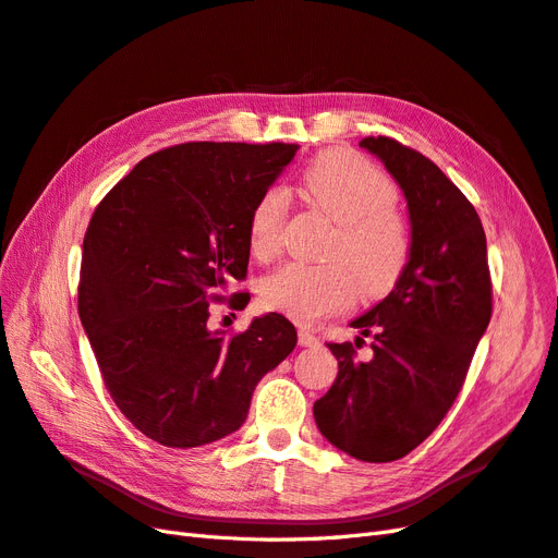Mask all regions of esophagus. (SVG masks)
Segmentation results:
<instances>
[{
  "label": "esophagus",
  "instance_id": "34e87169",
  "mask_svg": "<svg viewBox=\"0 0 558 558\" xmlns=\"http://www.w3.org/2000/svg\"><path fill=\"white\" fill-rule=\"evenodd\" d=\"M298 342H300V347H316L318 344V337L312 330H307V328H300L298 330Z\"/></svg>",
  "mask_w": 558,
  "mask_h": 558
}]
</instances>
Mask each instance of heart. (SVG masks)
<instances>
[{
	"label": "heart",
	"instance_id": "obj_1",
	"mask_svg": "<svg viewBox=\"0 0 558 558\" xmlns=\"http://www.w3.org/2000/svg\"><path fill=\"white\" fill-rule=\"evenodd\" d=\"M300 189L312 207L335 221L326 244V258L332 260L283 263L272 269L260 283L263 305L298 324H316L349 307L356 286L365 298L391 291L412 253L408 221L393 209V179L356 154L330 150L307 167ZM286 211L289 199L281 189H269L256 199L248 214L253 256L267 260L279 251Z\"/></svg>",
	"mask_w": 558,
	"mask_h": 558
}]
</instances>
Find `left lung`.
<instances>
[{
    "mask_svg": "<svg viewBox=\"0 0 558 558\" xmlns=\"http://www.w3.org/2000/svg\"><path fill=\"white\" fill-rule=\"evenodd\" d=\"M408 199L412 253L396 289L351 326L373 335L375 356L328 344L337 379L314 402L320 435L367 463L398 461L440 426L492 320V275L475 207L418 150L365 137ZM356 337V347L363 342Z\"/></svg>",
    "mask_w": 558,
    "mask_h": 558,
    "instance_id": "1",
    "label": "left lung"
}]
</instances>
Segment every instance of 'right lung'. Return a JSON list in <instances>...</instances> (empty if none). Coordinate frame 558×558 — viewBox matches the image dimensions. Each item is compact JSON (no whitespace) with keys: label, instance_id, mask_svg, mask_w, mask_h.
Wrapping results in <instances>:
<instances>
[{"label":"right lung","instance_id":"1","mask_svg":"<svg viewBox=\"0 0 558 558\" xmlns=\"http://www.w3.org/2000/svg\"><path fill=\"white\" fill-rule=\"evenodd\" d=\"M298 148L170 146L97 205L83 238L78 316L107 391L150 440L191 449L234 433L253 388L295 349L298 332L277 312L232 337L211 332L207 318L218 291L246 277L248 214Z\"/></svg>","mask_w":558,"mask_h":558}]
</instances>
